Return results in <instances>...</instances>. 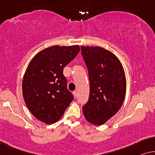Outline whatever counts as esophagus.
<instances>
[{"label": "esophagus", "mask_w": 155, "mask_h": 155, "mask_svg": "<svg viewBox=\"0 0 155 155\" xmlns=\"http://www.w3.org/2000/svg\"><path fill=\"white\" fill-rule=\"evenodd\" d=\"M73 95H74V98H77V95H78L77 91H74V92H73Z\"/></svg>", "instance_id": "esophagus-1"}]
</instances>
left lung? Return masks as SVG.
Wrapping results in <instances>:
<instances>
[{
	"instance_id": "8db88e82",
	"label": "left lung",
	"mask_w": 155,
	"mask_h": 155,
	"mask_svg": "<svg viewBox=\"0 0 155 155\" xmlns=\"http://www.w3.org/2000/svg\"><path fill=\"white\" fill-rule=\"evenodd\" d=\"M81 48L90 81L89 99L83 112L87 121L100 126L112 118L123 104L125 73L119 59L107 50L97 46Z\"/></svg>"
}]
</instances>
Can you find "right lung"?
Returning a JSON list of instances; mask_svg holds the SVG:
<instances>
[{
  "mask_svg": "<svg viewBox=\"0 0 155 155\" xmlns=\"http://www.w3.org/2000/svg\"><path fill=\"white\" fill-rule=\"evenodd\" d=\"M79 51L78 45H55L37 53L28 65L22 82L23 97L37 119L55 123L73 100L63 69Z\"/></svg>",
  "mask_w": 155,
  "mask_h": 155,
  "instance_id": "add662e5",
  "label": "right lung"
}]
</instances>
